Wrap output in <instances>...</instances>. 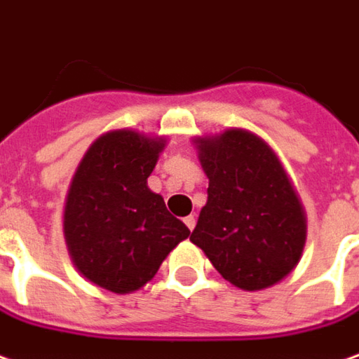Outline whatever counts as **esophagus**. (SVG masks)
I'll return each mask as SVG.
<instances>
[{
  "label": "esophagus",
  "instance_id": "34e87169",
  "mask_svg": "<svg viewBox=\"0 0 359 359\" xmlns=\"http://www.w3.org/2000/svg\"><path fill=\"white\" fill-rule=\"evenodd\" d=\"M184 223L187 225V229L194 231V227H196V217H194V215H189V217L184 219Z\"/></svg>",
  "mask_w": 359,
  "mask_h": 359
}]
</instances>
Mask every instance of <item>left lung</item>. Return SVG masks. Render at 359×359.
I'll return each instance as SVG.
<instances>
[{
	"instance_id": "8db88e82",
	"label": "left lung",
	"mask_w": 359,
	"mask_h": 359,
	"mask_svg": "<svg viewBox=\"0 0 359 359\" xmlns=\"http://www.w3.org/2000/svg\"><path fill=\"white\" fill-rule=\"evenodd\" d=\"M194 144L209 187L189 241L241 290L280 283L306 243V213L280 158L245 128L196 136Z\"/></svg>"
}]
</instances>
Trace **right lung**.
Segmentation results:
<instances>
[{
    "instance_id": "right-lung-1",
    "label": "right lung",
    "mask_w": 359,
    "mask_h": 359,
    "mask_svg": "<svg viewBox=\"0 0 359 359\" xmlns=\"http://www.w3.org/2000/svg\"><path fill=\"white\" fill-rule=\"evenodd\" d=\"M165 136L118 128L98 136L74 172L62 211L67 251L79 275L114 294L156 276L189 237L160 194L148 187Z\"/></svg>"
}]
</instances>
